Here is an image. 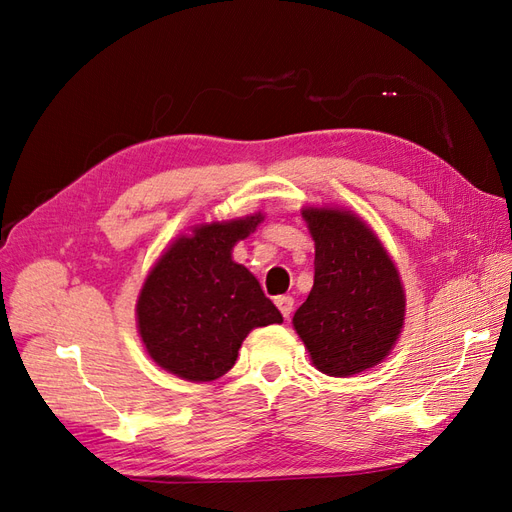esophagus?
<instances>
[{
    "label": "esophagus",
    "instance_id": "34e87169",
    "mask_svg": "<svg viewBox=\"0 0 512 512\" xmlns=\"http://www.w3.org/2000/svg\"><path fill=\"white\" fill-rule=\"evenodd\" d=\"M275 305H277V309H280L284 318H290L292 309H294V299L292 297H277Z\"/></svg>",
    "mask_w": 512,
    "mask_h": 512
}]
</instances>
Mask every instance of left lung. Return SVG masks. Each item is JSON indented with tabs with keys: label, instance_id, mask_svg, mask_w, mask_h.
<instances>
[{
	"label": "left lung",
	"instance_id": "1",
	"mask_svg": "<svg viewBox=\"0 0 512 512\" xmlns=\"http://www.w3.org/2000/svg\"><path fill=\"white\" fill-rule=\"evenodd\" d=\"M303 218L316 243L314 288L292 324L322 374H359L391 352L404 327L399 273L350 211L309 207Z\"/></svg>",
	"mask_w": 512,
	"mask_h": 512
}]
</instances>
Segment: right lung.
Listing matches in <instances>:
<instances>
[{"mask_svg":"<svg viewBox=\"0 0 512 512\" xmlns=\"http://www.w3.org/2000/svg\"><path fill=\"white\" fill-rule=\"evenodd\" d=\"M262 215L198 226L168 247L136 303L149 356L170 374L209 382L235 365L254 327L282 322L256 277L232 260V247Z\"/></svg>","mask_w":512,"mask_h":512,"instance_id":"add662e5","label":"right lung"}]
</instances>
